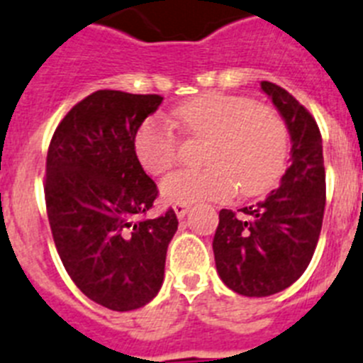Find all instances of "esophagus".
Wrapping results in <instances>:
<instances>
[{
    "label": "esophagus",
    "mask_w": 363,
    "mask_h": 363,
    "mask_svg": "<svg viewBox=\"0 0 363 363\" xmlns=\"http://www.w3.org/2000/svg\"><path fill=\"white\" fill-rule=\"evenodd\" d=\"M173 210H175L177 218L182 219V218H184V216H186V212H188V205H175V206H173Z\"/></svg>",
    "instance_id": "1"
}]
</instances>
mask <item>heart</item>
<instances>
[{
	"label": "heart",
	"instance_id": "b5f03b06",
	"mask_svg": "<svg viewBox=\"0 0 363 363\" xmlns=\"http://www.w3.org/2000/svg\"><path fill=\"white\" fill-rule=\"evenodd\" d=\"M175 120L188 135L208 138L201 169L167 175L160 194L169 205L223 201L240 190L258 196L279 182L290 153V135L282 116L251 97L203 94L175 108ZM138 160L151 175L167 172L179 158L181 142L162 118L144 121L136 133Z\"/></svg>",
	"mask_w": 363,
	"mask_h": 363
}]
</instances>
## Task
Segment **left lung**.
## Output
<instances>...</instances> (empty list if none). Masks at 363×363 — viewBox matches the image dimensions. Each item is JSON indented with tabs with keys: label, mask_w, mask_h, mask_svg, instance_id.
Wrapping results in <instances>:
<instances>
[{
	"label": "left lung",
	"mask_w": 363,
	"mask_h": 363,
	"mask_svg": "<svg viewBox=\"0 0 363 363\" xmlns=\"http://www.w3.org/2000/svg\"><path fill=\"white\" fill-rule=\"evenodd\" d=\"M291 138L290 167L279 188L252 206L219 212L216 269L225 286L245 297H267L291 286L308 267L325 214V166L319 127L290 92L262 81Z\"/></svg>",
	"instance_id": "obj_1"
}]
</instances>
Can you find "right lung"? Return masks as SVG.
Segmentation results:
<instances>
[{
    "label": "right lung",
    "instance_id": "obj_1",
    "mask_svg": "<svg viewBox=\"0 0 363 363\" xmlns=\"http://www.w3.org/2000/svg\"><path fill=\"white\" fill-rule=\"evenodd\" d=\"M160 103L157 94L97 90L64 116L48 149L44 194L55 247L79 290L116 312L158 294L179 227L172 208L142 219L158 190L135 138Z\"/></svg>",
    "mask_w": 363,
    "mask_h": 363
}]
</instances>
